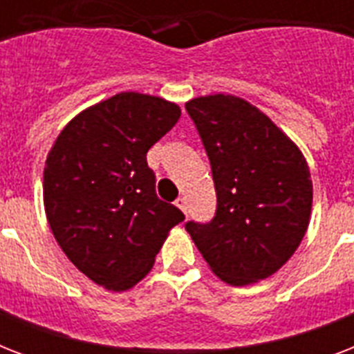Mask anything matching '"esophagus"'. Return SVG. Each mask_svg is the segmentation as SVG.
I'll return each mask as SVG.
<instances>
[{
    "instance_id": "1",
    "label": "esophagus",
    "mask_w": 354,
    "mask_h": 354,
    "mask_svg": "<svg viewBox=\"0 0 354 354\" xmlns=\"http://www.w3.org/2000/svg\"><path fill=\"white\" fill-rule=\"evenodd\" d=\"M174 204H176V207H180V209H182L183 215H187V200L182 196V198H178Z\"/></svg>"
}]
</instances>
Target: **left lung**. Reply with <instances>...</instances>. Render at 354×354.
<instances>
[{"label":"left lung","instance_id":"8db88e82","mask_svg":"<svg viewBox=\"0 0 354 354\" xmlns=\"http://www.w3.org/2000/svg\"><path fill=\"white\" fill-rule=\"evenodd\" d=\"M185 108L209 156L218 200L209 224L185 227L218 279L232 286L259 283L294 255L307 233V160L266 113L241 97H196Z\"/></svg>","mask_w":354,"mask_h":354}]
</instances>
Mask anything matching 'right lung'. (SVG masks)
I'll list each match as a JSON object with an SVG mask.
<instances>
[{"label":"right lung","instance_id":"right-lung-1","mask_svg":"<svg viewBox=\"0 0 354 354\" xmlns=\"http://www.w3.org/2000/svg\"><path fill=\"white\" fill-rule=\"evenodd\" d=\"M182 110L161 97L122 91L77 113L44 169V207L66 257L106 290L136 286L183 213L161 202L147 152Z\"/></svg>","mask_w":354,"mask_h":354}]
</instances>
